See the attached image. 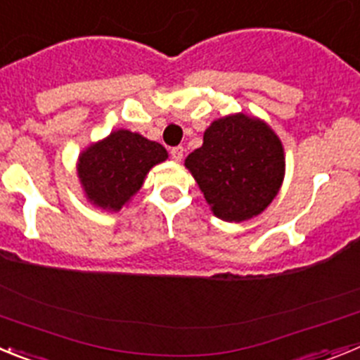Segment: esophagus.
<instances>
[{"label": "esophagus", "instance_id": "esophagus-1", "mask_svg": "<svg viewBox=\"0 0 360 360\" xmlns=\"http://www.w3.org/2000/svg\"><path fill=\"white\" fill-rule=\"evenodd\" d=\"M171 158L176 162H180L184 158V148L182 146H176V148H171Z\"/></svg>", "mask_w": 360, "mask_h": 360}]
</instances>
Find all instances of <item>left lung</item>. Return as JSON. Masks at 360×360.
I'll list each match as a JSON object with an SVG mask.
<instances>
[{
	"label": "left lung",
	"mask_w": 360,
	"mask_h": 360,
	"mask_svg": "<svg viewBox=\"0 0 360 360\" xmlns=\"http://www.w3.org/2000/svg\"><path fill=\"white\" fill-rule=\"evenodd\" d=\"M186 167L218 218L245 221L265 211L278 195L285 153L269 124L236 113L205 129L202 148L186 158Z\"/></svg>",
	"instance_id": "obj_1"
}]
</instances>
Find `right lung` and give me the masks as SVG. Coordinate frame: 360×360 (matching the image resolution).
I'll list each match as a JSON object with an SVG mask.
<instances>
[{"instance_id": "obj_1", "label": "right lung", "mask_w": 360, "mask_h": 360, "mask_svg": "<svg viewBox=\"0 0 360 360\" xmlns=\"http://www.w3.org/2000/svg\"><path fill=\"white\" fill-rule=\"evenodd\" d=\"M165 158L167 151L158 142L117 129L79 155L77 174L86 198L94 205L120 211L141 189L153 165Z\"/></svg>"}]
</instances>
